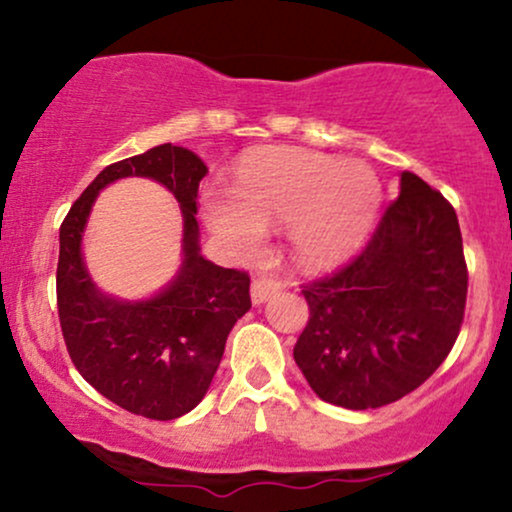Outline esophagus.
<instances>
[{
	"label": "esophagus",
	"instance_id": "34e87169",
	"mask_svg": "<svg viewBox=\"0 0 512 512\" xmlns=\"http://www.w3.org/2000/svg\"><path fill=\"white\" fill-rule=\"evenodd\" d=\"M279 289H281L279 281L267 279V276H262V279H255V281H252V289H250L252 303H255V305L267 303L269 298L274 296V293H279Z\"/></svg>",
	"mask_w": 512,
	"mask_h": 512
}]
</instances>
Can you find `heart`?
<instances>
[{
	"mask_svg": "<svg viewBox=\"0 0 512 512\" xmlns=\"http://www.w3.org/2000/svg\"><path fill=\"white\" fill-rule=\"evenodd\" d=\"M383 204L378 175L361 163L308 149H272L238 170L231 195L204 202L219 243L255 255L264 231L289 226L293 260L308 269L337 267L363 248Z\"/></svg>",
	"mask_w": 512,
	"mask_h": 512,
	"instance_id": "obj_1",
	"label": "heart"
}]
</instances>
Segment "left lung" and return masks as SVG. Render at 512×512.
I'll list each match as a JSON object with an SVG mask.
<instances>
[{
  "mask_svg": "<svg viewBox=\"0 0 512 512\" xmlns=\"http://www.w3.org/2000/svg\"><path fill=\"white\" fill-rule=\"evenodd\" d=\"M303 296L310 320L293 358L315 395L358 411L397 402L460 334L467 264L455 209L404 170L368 248Z\"/></svg>",
  "mask_w": 512,
  "mask_h": 512,
  "instance_id": "1",
  "label": "left lung"
}]
</instances>
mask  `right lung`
Returning <instances> with one entry per match:
<instances>
[{
  "label": "right lung",
  "mask_w": 512,
  "mask_h": 512,
  "mask_svg": "<svg viewBox=\"0 0 512 512\" xmlns=\"http://www.w3.org/2000/svg\"><path fill=\"white\" fill-rule=\"evenodd\" d=\"M209 168L185 146L161 144L103 168L60 228L57 308L67 351L88 385L117 407L170 421L207 395L228 332L250 310V279L202 255L197 192ZM122 177H149L179 199L183 262L149 299H117L97 289L85 267L83 233L100 190Z\"/></svg>",
  "instance_id": "right-lung-1"
}]
</instances>
